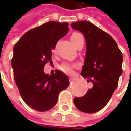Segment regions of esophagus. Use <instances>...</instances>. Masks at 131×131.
Listing matches in <instances>:
<instances>
[{"mask_svg": "<svg viewBox=\"0 0 131 131\" xmlns=\"http://www.w3.org/2000/svg\"><path fill=\"white\" fill-rule=\"evenodd\" d=\"M69 80H70V81H74V77H70V78H69Z\"/></svg>", "mask_w": 131, "mask_h": 131, "instance_id": "1", "label": "esophagus"}]
</instances>
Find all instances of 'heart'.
<instances>
[{
	"instance_id": "heart-1",
	"label": "heart",
	"mask_w": 131,
	"mask_h": 131,
	"mask_svg": "<svg viewBox=\"0 0 131 131\" xmlns=\"http://www.w3.org/2000/svg\"><path fill=\"white\" fill-rule=\"evenodd\" d=\"M81 35L79 34V33L74 32L71 34V37H70V39H71V42L72 43H75V42L77 41V40L81 36ZM74 66H71L69 64H63L60 67V69L62 70L65 73H67V74H71V72L73 71V69H74Z\"/></svg>"
}]
</instances>
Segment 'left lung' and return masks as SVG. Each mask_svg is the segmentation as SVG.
<instances>
[{"label":"left lung","instance_id":"obj_1","mask_svg":"<svg viewBox=\"0 0 131 131\" xmlns=\"http://www.w3.org/2000/svg\"><path fill=\"white\" fill-rule=\"evenodd\" d=\"M71 28L84 35L86 54L81 76L93 83L84 96L74 103L83 112L95 113L108 103L122 74L123 54L112 37L88 21L73 22Z\"/></svg>","mask_w":131,"mask_h":131}]
</instances>
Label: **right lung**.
<instances>
[{
    "label": "right lung",
    "mask_w": 131,
    "mask_h": 131,
    "mask_svg": "<svg viewBox=\"0 0 131 131\" xmlns=\"http://www.w3.org/2000/svg\"><path fill=\"white\" fill-rule=\"evenodd\" d=\"M67 22L50 21L25 33L13 48L11 64L19 94L26 104L38 112L50 110L60 92L68 87V77L60 70L46 74L52 50L69 31Z\"/></svg>",
    "instance_id": "add662e5"
}]
</instances>
